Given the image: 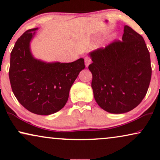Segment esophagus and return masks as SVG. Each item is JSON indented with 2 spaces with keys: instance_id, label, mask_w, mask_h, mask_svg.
<instances>
[{
  "instance_id": "1",
  "label": "esophagus",
  "mask_w": 160,
  "mask_h": 160,
  "mask_svg": "<svg viewBox=\"0 0 160 160\" xmlns=\"http://www.w3.org/2000/svg\"><path fill=\"white\" fill-rule=\"evenodd\" d=\"M91 62V59L90 57H85V66L86 67H88V65H89L90 64Z\"/></svg>"
}]
</instances>
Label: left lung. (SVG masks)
I'll return each mask as SVG.
<instances>
[{
	"mask_svg": "<svg viewBox=\"0 0 160 160\" xmlns=\"http://www.w3.org/2000/svg\"><path fill=\"white\" fill-rule=\"evenodd\" d=\"M122 40L90 52L94 98L108 112L125 113L145 97L151 80L150 55L142 35L128 25Z\"/></svg>",
	"mask_w": 160,
	"mask_h": 160,
	"instance_id": "left-lung-1",
	"label": "left lung"
}]
</instances>
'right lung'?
<instances>
[{"label": "right lung", "mask_w": 160, "mask_h": 160, "mask_svg": "<svg viewBox=\"0 0 160 160\" xmlns=\"http://www.w3.org/2000/svg\"><path fill=\"white\" fill-rule=\"evenodd\" d=\"M36 30H27L17 40L11 53L9 79L12 92L25 109L49 115L65 105L71 86L85 65L83 58L68 63L35 59L30 42Z\"/></svg>", "instance_id": "obj_1"}]
</instances>
